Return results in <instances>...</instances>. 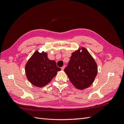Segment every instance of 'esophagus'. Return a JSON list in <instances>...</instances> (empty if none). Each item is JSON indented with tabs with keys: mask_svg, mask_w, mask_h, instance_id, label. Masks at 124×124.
Returning a JSON list of instances; mask_svg holds the SVG:
<instances>
[{
	"mask_svg": "<svg viewBox=\"0 0 124 124\" xmlns=\"http://www.w3.org/2000/svg\"><path fill=\"white\" fill-rule=\"evenodd\" d=\"M65 68V66H63V67H62L61 69H62V70H64Z\"/></svg>",
	"mask_w": 124,
	"mask_h": 124,
	"instance_id": "34e87169",
	"label": "esophagus"
}]
</instances>
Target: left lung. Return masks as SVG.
Segmentation results:
<instances>
[{
  "instance_id": "8db88e82",
  "label": "left lung",
  "mask_w": 124,
  "mask_h": 124,
  "mask_svg": "<svg viewBox=\"0 0 124 124\" xmlns=\"http://www.w3.org/2000/svg\"><path fill=\"white\" fill-rule=\"evenodd\" d=\"M73 52L68 64L64 69L73 85L79 89L91 86L97 74L95 60L85 48Z\"/></svg>"
}]
</instances>
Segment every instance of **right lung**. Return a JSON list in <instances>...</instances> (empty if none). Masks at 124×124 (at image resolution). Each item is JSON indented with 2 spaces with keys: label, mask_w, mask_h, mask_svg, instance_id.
<instances>
[{
  "label": "right lung",
  "mask_w": 124,
  "mask_h": 124,
  "mask_svg": "<svg viewBox=\"0 0 124 124\" xmlns=\"http://www.w3.org/2000/svg\"><path fill=\"white\" fill-rule=\"evenodd\" d=\"M61 70L55 61L48 59L47 53L44 52H35L25 66L27 79L32 84L39 87L50 83Z\"/></svg>",
  "instance_id": "1"
}]
</instances>
